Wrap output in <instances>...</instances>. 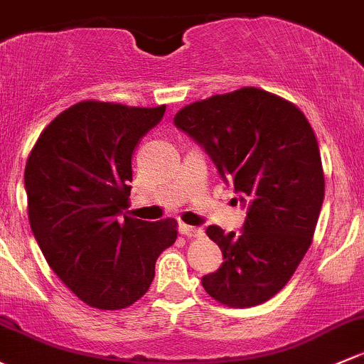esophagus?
Here are the masks:
<instances>
[{
  "instance_id": "1",
  "label": "esophagus",
  "mask_w": 364,
  "mask_h": 364,
  "mask_svg": "<svg viewBox=\"0 0 364 364\" xmlns=\"http://www.w3.org/2000/svg\"><path fill=\"white\" fill-rule=\"evenodd\" d=\"M179 233L185 237H200L202 235V230L200 228H195V227H190V225H185V223H179Z\"/></svg>"
}]
</instances>
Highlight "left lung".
<instances>
[{"label":"left lung","mask_w":364,"mask_h":364,"mask_svg":"<svg viewBox=\"0 0 364 364\" xmlns=\"http://www.w3.org/2000/svg\"><path fill=\"white\" fill-rule=\"evenodd\" d=\"M174 125L204 148L247 204L239 235L216 225L205 230L225 262L202 286L228 307L270 300L304 259L323 205L324 172L311 124L293 102L242 87L185 106Z\"/></svg>","instance_id":"8db88e82"}]
</instances>
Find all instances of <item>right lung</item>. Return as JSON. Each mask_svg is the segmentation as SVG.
I'll list each match as a JSON object with an SVG mask.
<instances>
[{"mask_svg": "<svg viewBox=\"0 0 364 364\" xmlns=\"http://www.w3.org/2000/svg\"><path fill=\"white\" fill-rule=\"evenodd\" d=\"M164 113L166 105L76 102L43 129L29 153L31 230L50 269L90 307L118 311L139 300L160 252L178 239L172 218L151 223L124 213L132 153Z\"/></svg>", "mask_w": 364, "mask_h": 364, "instance_id": "right-lung-1", "label": "right lung"}]
</instances>
